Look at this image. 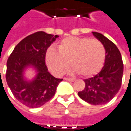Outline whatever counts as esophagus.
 Wrapping results in <instances>:
<instances>
[{
  "mask_svg": "<svg viewBox=\"0 0 131 131\" xmlns=\"http://www.w3.org/2000/svg\"><path fill=\"white\" fill-rule=\"evenodd\" d=\"M64 79L66 80H68V81H71V82H74V81H75L76 79H74V78H65Z\"/></svg>",
  "mask_w": 131,
  "mask_h": 131,
  "instance_id": "obj_1",
  "label": "esophagus"
}]
</instances>
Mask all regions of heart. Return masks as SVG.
<instances>
[{"label": "heart", "mask_w": 131, "mask_h": 131, "mask_svg": "<svg viewBox=\"0 0 131 131\" xmlns=\"http://www.w3.org/2000/svg\"><path fill=\"white\" fill-rule=\"evenodd\" d=\"M105 58L106 51L100 41L77 36L63 39L58 45V51L50 47L45 53L46 64L53 74H62L70 61L73 66L71 71L86 78L97 74L102 69Z\"/></svg>", "instance_id": "heart-1"}]
</instances>
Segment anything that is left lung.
<instances>
[{
	"instance_id": "1",
	"label": "left lung",
	"mask_w": 131,
	"mask_h": 131,
	"mask_svg": "<svg viewBox=\"0 0 131 131\" xmlns=\"http://www.w3.org/2000/svg\"><path fill=\"white\" fill-rule=\"evenodd\" d=\"M92 34L105 48V62L98 74L84 80L85 88L78 92V95L90 104L101 105L112 100L120 89L124 66L116 45L101 33L92 32Z\"/></svg>"
}]
</instances>
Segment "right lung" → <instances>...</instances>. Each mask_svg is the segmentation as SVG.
I'll list each match as a JSON object with an SVG mask.
<instances>
[{
  "mask_svg": "<svg viewBox=\"0 0 131 131\" xmlns=\"http://www.w3.org/2000/svg\"><path fill=\"white\" fill-rule=\"evenodd\" d=\"M57 37L43 31L31 34L15 47L7 60V84L15 98L28 107H40L47 103L62 80L52 76L45 65L46 51ZM29 67L36 71V76L31 81L24 76Z\"/></svg>",
  "mask_w": 131,
  "mask_h": 131,
  "instance_id": "1",
  "label": "right lung"
}]
</instances>
